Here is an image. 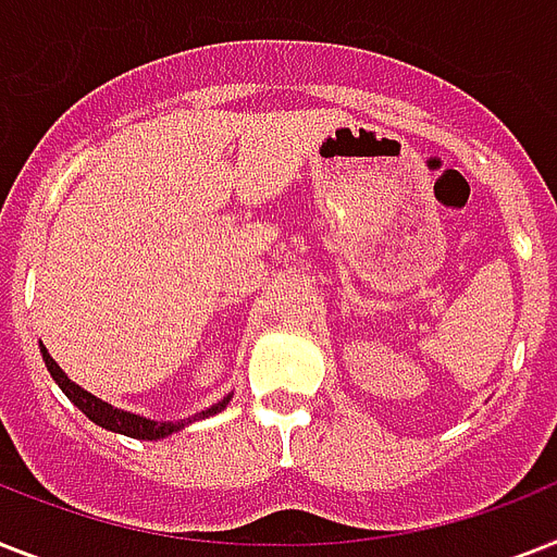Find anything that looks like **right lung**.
Listing matches in <instances>:
<instances>
[{
	"mask_svg": "<svg viewBox=\"0 0 557 557\" xmlns=\"http://www.w3.org/2000/svg\"><path fill=\"white\" fill-rule=\"evenodd\" d=\"M42 360H45V366H48V372H51L53 381L59 383V388H62L67 397H71V404H74L76 409H83L85 418L94 420L97 426L111 429V432H120V435L137 437V441H160V437L171 435V432H176V429L185 426V423H157V420H146V418H139V414H131V411H120V409H114V406L102 404L99 397H94L90 392L79 388L74 381H67V374L62 372V369L57 366V360H53L48 351H45V346H42ZM225 404H228V397H225V400H220L216 406H211L208 411H202V414H194V420L208 418V414H216L220 409H225ZM188 423H191V420H188Z\"/></svg>",
	"mask_w": 557,
	"mask_h": 557,
	"instance_id": "add662e5",
	"label": "right lung"
}]
</instances>
